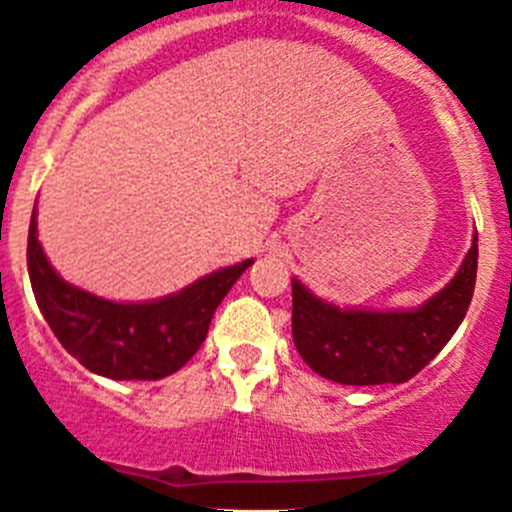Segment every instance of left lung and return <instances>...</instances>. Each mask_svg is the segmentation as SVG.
Here are the masks:
<instances>
[{"label":"left lung","mask_w":512,"mask_h":512,"mask_svg":"<svg viewBox=\"0 0 512 512\" xmlns=\"http://www.w3.org/2000/svg\"><path fill=\"white\" fill-rule=\"evenodd\" d=\"M477 278V232L455 278L417 308H358L318 298L293 278V341L305 364L346 386L404 384L460 328Z\"/></svg>","instance_id":"8db88e82"}]
</instances>
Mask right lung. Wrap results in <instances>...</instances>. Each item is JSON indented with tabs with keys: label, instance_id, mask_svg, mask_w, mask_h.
I'll return each instance as SVG.
<instances>
[{
	"label": "right lung",
	"instance_id": "add662e5",
	"mask_svg": "<svg viewBox=\"0 0 512 512\" xmlns=\"http://www.w3.org/2000/svg\"><path fill=\"white\" fill-rule=\"evenodd\" d=\"M255 260L219 267L179 293L154 300H108L60 278L37 237V202L27 237V270L40 313L62 348L93 374L159 381L204 343L212 315Z\"/></svg>",
	"mask_w": 512,
	"mask_h": 512
}]
</instances>
